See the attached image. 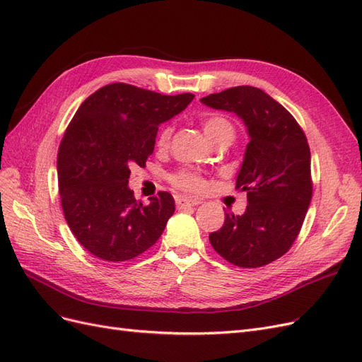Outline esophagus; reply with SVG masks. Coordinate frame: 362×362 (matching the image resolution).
<instances>
[{"label":"esophagus","instance_id":"1","mask_svg":"<svg viewBox=\"0 0 362 362\" xmlns=\"http://www.w3.org/2000/svg\"><path fill=\"white\" fill-rule=\"evenodd\" d=\"M175 204H177L178 208H185V206L199 205L201 201L199 199H193V198H185V196H178V198L175 199Z\"/></svg>","mask_w":362,"mask_h":362}]
</instances>
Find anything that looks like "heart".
<instances>
[{"label":"heart","instance_id":"obj_1","mask_svg":"<svg viewBox=\"0 0 362 362\" xmlns=\"http://www.w3.org/2000/svg\"><path fill=\"white\" fill-rule=\"evenodd\" d=\"M202 128L205 131V134L208 136L214 144H221V141H231L235 136V129L234 125L231 124V120L226 119L222 115H210L206 116L202 120ZM172 137V127H164L157 139V145L160 148H166L169 145ZM170 181L173 185L177 187L187 190V192H198L202 189V180L198 177V175L189 172V170H181L178 173H175L170 177Z\"/></svg>","mask_w":362,"mask_h":362}]
</instances>
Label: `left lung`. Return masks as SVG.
I'll return each instance as SVG.
<instances>
[{"instance_id": "obj_1", "label": "left lung", "mask_w": 362, "mask_h": 362, "mask_svg": "<svg viewBox=\"0 0 362 362\" xmlns=\"http://www.w3.org/2000/svg\"><path fill=\"white\" fill-rule=\"evenodd\" d=\"M201 103L235 113L249 134L235 185L247 193L246 211H225L223 226L210 234V243L234 266H266L291 247L311 204L308 141L287 108L257 87H231Z\"/></svg>"}]
</instances>
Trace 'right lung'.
<instances>
[{
    "label": "right lung",
    "instance_id": "1",
    "mask_svg": "<svg viewBox=\"0 0 362 362\" xmlns=\"http://www.w3.org/2000/svg\"><path fill=\"white\" fill-rule=\"evenodd\" d=\"M193 93L161 95L113 83L80 105L57 154L59 189L72 234L92 255L127 261L154 246L175 201L160 192L145 205L128 187L129 168H144L160 124L181 113Z\"/></svg>",
    "mask_w": 362,
    "mask_h": 362
}]
</instances>
